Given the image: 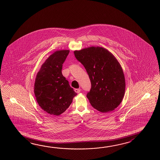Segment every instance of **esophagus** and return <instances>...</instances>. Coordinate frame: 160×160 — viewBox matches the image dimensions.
I'll return each instance as SVG.
<instances>
[{"mask_svg":"<svg viewBox=\"0 0 160 160\" xmlns=\"http://www.w3.org/2000/svg\"><path fill=\"white\" fill-rule=\"evenodd\" d=\"M75 92H77V93H79L80 92H81V89L80 88H75Z\"/></svg>","mask_w":160,"mask_h":160,"instance_id":"1","label":"esophagus"}]
</instances>
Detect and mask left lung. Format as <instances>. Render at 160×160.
<instances>
[{"instance_id":"obj_1","label":"left lung","mask_w":160,"mask_h":160,"mask_svg":"<svg viewBox=\"0 0 160 160\" xmlns=\"http://www.w3.org/2000/svg\"><path fill=\"white\" fill-rule=\"evenodd\" d=\"M74 54L90 79L92 86L86 97L92 106L102 112L114 110L122 102L125 90V77L118 62L109 51L99 47Z\"/></svg>"}]
</instances>
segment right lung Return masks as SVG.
I'll list each match as a JSON object with an SVG mask.
<instances>
[{
	"mask_svg": "<svg viewBox=\"0 0 160 160\" xmlns=\"http://www.w3.org/2000/svg\"><path fill=\"white\" fill-rule=\"evenodd\" d=\"M69 50L51 55L41 66L34 85V93L41 108L51 115L59 116L66 111L77 95L62 74V64Z\"/></svg>",
	"mask_w": 160,
	"mask_h": 160,
	"instance_id": "right-lung-1",
	"label": "right lung"
}]
</instances>
